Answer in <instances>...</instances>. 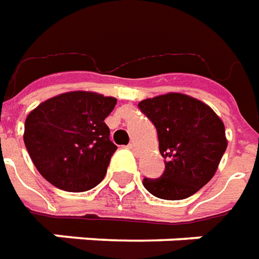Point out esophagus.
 Listing matches in <instances>:
<instances>
[{"label":"esophagus","mask_w":259,"mask_h":259,"mask_svg":"<svg viewBox=\"0 0 259 259\" xmlns=\"http://www.w3.org/2000/svg\"><path fill=\"white\" fill-rule=\"evenodd\" d=\"M128 148H130V149L133 150V152H135V153H137V145L134 144V142H133V144L128 145Z\"/></svg>","instance_id":"obj_1"}]
</instances>
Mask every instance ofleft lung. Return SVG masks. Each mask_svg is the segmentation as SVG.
Returning a JSON list of instances; mask_svg holds the SVG:
<instances>
[{
    "instance_id": "8db88e82",
    "label": "left lung",
    "mask_w": 259,
    "mask_h": 259,
    "mask_svg": "<svg viewBox=\"0 0 259 259\" xmlns=\"http://www.w3.org/2000/svg\"><path fill=\"white\" fill-rule=\"evenodd\" d=\"M138 107L155 124L166 164L159 179H144V187L168 201L191 197L210 181L226 150L223 121L208 104L183 93L145 99Z\"/></svg>"
}]
</instances>
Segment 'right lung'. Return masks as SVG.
I'll use <instances>...</instances> for the list:
<instances>
[{
  "label": "right lung",
  "mask_w": 259,
  "mask_h": 259,
  "mask_svg": "<svg viewBox=\"0 0 259 259\" xmlns=\"http://www.w3.org/2000/svg\"><path fill=\"white\" fill-rule=\"evenodd\" d=\"M117 99L95 92H68L38 104L25 121L23 141L38 173L68 192L96 187L117 149L104 118Z\"/></svg>",
  "instance_id": "right-lung-1"
}]
</instances>
